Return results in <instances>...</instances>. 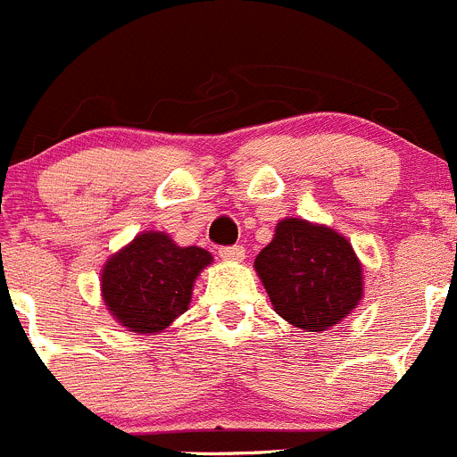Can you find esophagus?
<instances>
[{"label":"esophagus","mask_w":457,"mask_h":457,"mask_svg":"<svg viewBox=\"0 0 457 457\" xmlns=\"http://www.w3.org/2000/svg\"><path fill=\"white\" fill-rule=\"evenodd\" d=\"M245 246L236 245V246H224V249H220V255L226 260V262H242L245 260Z\"/></svg>","instance_id":"esophagus-1"}]
</instances>
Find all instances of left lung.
I'll list each match as a JSON object with an SVG mask.
<instances>
[{"label": "left lung", "instance_id": "8db88e82", "mask_svg": "<svg viewBox=\"0 0 457 457\" xmlns=\"http://www.w3.org/2000/svg\"><path fill=\"white\" fill-rule=\"evenodd\" d=\"M253 267L273 310L307 332L329 329L361 303L363 271L350 242L301 217L278 221Z\"/></svg>", "mask_w": 457, "mask_h": 457}]
</instances>
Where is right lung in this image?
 <instances>
[{
  "label": "right lung",
  "instance_id": "add662e5",
  "mask_svg": "<svg viewBox=\"0 0 457 457\" xmlns=\"http://www.w3.org/2000/svg\"><path fill=\"white\" fill-rule=\"evenodd\" d=\"M211 262L206 249L177 246L166 233L145 231L105 262L103 301L129 332H161L188 310L195 278Z\"/></svg>",
  "mask_w": 457,
  "mask_h": 457
}]
</instances>
